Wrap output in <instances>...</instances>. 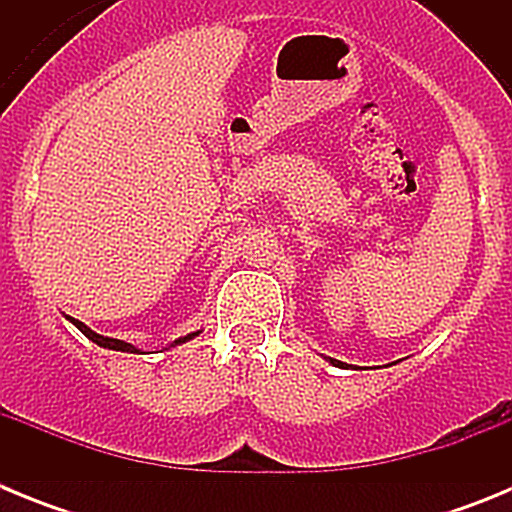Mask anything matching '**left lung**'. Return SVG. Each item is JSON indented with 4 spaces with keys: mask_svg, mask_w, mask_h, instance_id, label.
Returning a JSON list of instances; mask_svg holds the SVG:
<instances>
[{
    "mask_svg": "<svg viewBox=\"0 0 512 512\" xmlns=\"http://www.w3.org/2000/svg\"><path fill=\"white\" fill-rule=\"evenodd\" d=\"M330 364H336V366H343V364H341V361H336V359H330Z\"/></svg>",
    "mask_w": 512,
    "mask_h": 512,
    "instance_id": "1",
    "label": "left lung"
}]
</instances>
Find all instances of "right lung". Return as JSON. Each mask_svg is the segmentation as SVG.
Listing matches in <instances>:
<instances>
[{
  "label": "right lung",
  "instance_id": "obj_1",
  "mask_svg": "<svg viewBox=\"0 0 512 512\" xmlns=\"http://www.w3.org/2000/svg\"><path fill=\"white\" fill-rule=\"evenodd\" d=\"M71 323L76 325V328L81 330V333H84V336L89 338V341H94L97 343V346H102V348H112V351H128V354H143V351H140V348H135L133 343H125V341H117V338H107V336H99V333H94L92 328H87V325L81 323V320H74V318H69ZM197 333H200V330H197ZM197 333H189V336H184V338H179V341H174L171 343V346H179V343H187L189 338H194L197 336Z\"/></svg>",
  "mask_w": 512,
  "mask_h": 512
}]
</instances>
